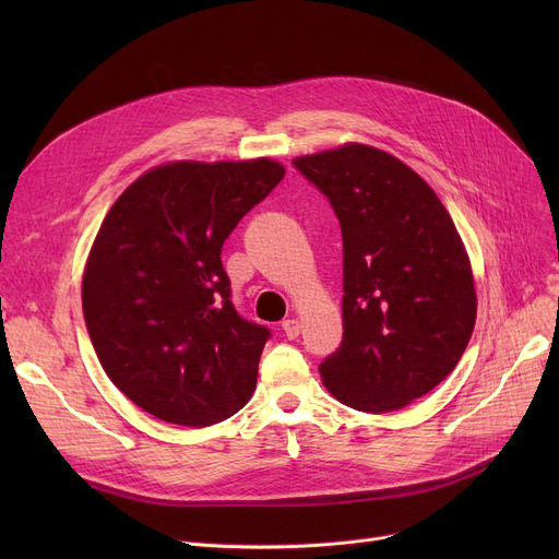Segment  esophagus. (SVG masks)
I'll return each mask as SVG.
<instances>
[{
	"label": "esophagus",
	"instance_id": "obj_1",
	"mask_svg": "<svg viewBox=\"0 0 559 559\" xmlns=\"http://www.w3.org/2000/svg\"><path fill=\"white\" fill-rule=\"evenodd\" d=\"M283 333L289 337V340H295V337H299V333H301V324H299V319H285L283 321Z\"/></svg>",
	"mask_w": 559,
	"mask_h": 559
}]
</instances>
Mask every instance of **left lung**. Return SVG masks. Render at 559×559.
<instances>
[{
	"mask_svg": "<svg viewBox=\"0 0 559 559\" xmlns=\"http://www.w3.org/2000/svg\"><path fill=\"white\" fill-rule=\"evenodd\" d=\"M340 219L344 337L319 365L329 392L390 413L455 369L476 324L460 233L417 171L367 144L292 160Z\"/></svg>",
	"mask_w": 559,
	"mask_h": 559,
	"instance_id": "left-lung-1",
	"label": "left lung"
}]
</instances>
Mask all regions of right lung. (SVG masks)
Listing matches in <instances>:
<instances>
[{"instance_id":"right-lung-1","label":"right lung","mask_w":559,"mask_h":559,"mask_svg":"<svg viewBox=\"0 0 559 559\" xmlns=\"http://www.w3.org/2000/svg\"><path fill=\"white\" fill-rule=\"evenodd\" d=\"M283 176L270 158L169 163L112 203L85 264L83 319L104 371L144 413L203 428L251 399L272 331L235 310L222 247Z\"/></svg>"}]
</instances>
